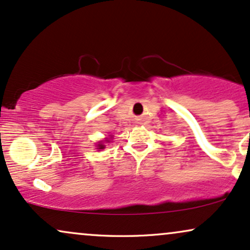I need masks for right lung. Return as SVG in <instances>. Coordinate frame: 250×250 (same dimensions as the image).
I'll use <instances>...</instances> for the list:
<instances>
[{
	"instance_id": "1",
	"label": "right lung",
	"mask_w": 250,
	"mask_h": 250,
	"mask_svg": "<svg viewBox=\"0 0 250 250\" xmlns=\"http://www.w3.org/2000/svg\"><path fill=\"white\" fill-rule=\"evenodd\" d=\"M111 138V137H110ZM105 141H107V143H110V140L107 139V140H105ZM103 148H105V146H104V143H100L97 145V149H103Z\"/></svg>"
}]
</instances>
